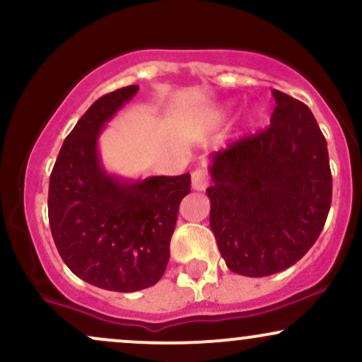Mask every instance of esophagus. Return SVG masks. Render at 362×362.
Listing matches in <instances>:
<instances>
[{
	"mask_svg": "<svg viewBox=\"0 0 362 362\" xmlns=\"http://www.w3.org/2000/svg\"><path fill=\"white\" fill-rule=\"evenodd\" d=\"M207 185H209V175H207V170L204 167L195 168L192 172V189L206 190Z\"/></svg>",
	"mask_w": 362,
	"mask_h": 362,
	"instance_id": "34e87169",
	"label": "esophagus"
}]
</instances>
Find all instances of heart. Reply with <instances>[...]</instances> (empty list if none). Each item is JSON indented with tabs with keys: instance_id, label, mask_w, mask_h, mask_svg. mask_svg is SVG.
<instances>
[{
	"instance_id": "b5f03b06",
	"label": "heart",
	"mask_w": 362,
	"mask_h": 362,
	"mask_svg": "<svg viewBox=\"0 0 362 362\" xmlns=\"http://www.w3.org/2000/svg\"><path fill=\"white\" fill-rule=\"evenodd\" d=\"M231 110H233V109H231V105H226V107H223V109H219L218 112H216V115H214V117H216V119H224V117H226L228 114H230ZM253 119H255V115H252V119H250V120H253Z\"/></svg>"
}]
</instances>
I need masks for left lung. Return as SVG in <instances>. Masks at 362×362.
Here are the masks:
<instances>
[{"label":"left lung","instance_id":"1","mask_svg":"<svg viewBox=\"0 0 362 362\" xmlns=\"http://www.w3.org/2000/svg\"><path fill=\"white\" fill-rule=\"evenodd\" d=\"M271 126L211 155L209 224L231 272L265 277L296 264L332 202L327 141L305 103L272 91Z\"/></svg>","mask_w":362,"mask_h":362}]
</instances>
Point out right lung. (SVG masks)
Segmentation results:
<instances>
[{"label":"right lung","instance_id":"obj_1","mask_svg":"<svg viewBox=\"0 0 362 362\" xmlns=\"http://www.w3.org/2000/svg\"><path fill=\"white\" fill-rule=\"evenodd\" d=\"M131 85L98 98L62 143L49 180V224L57 252L88 284L134 293L156 284L170 259L178 206L190 175H109L98 138L109 120L138 93Z\"/></svg>","mask_w":362,"mask_h":362}]
</instances>
